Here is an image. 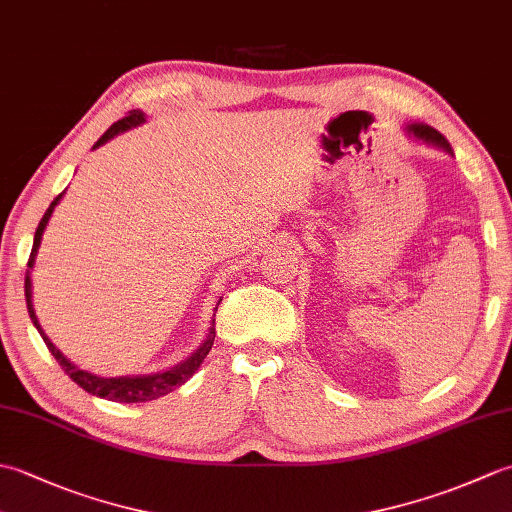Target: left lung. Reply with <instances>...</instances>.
Instances as JSON below:
<instances>
[{
	"instance_id": "8db88e82",
	"label": "left lung",
	"mask_w": 512,
	"mask_h": 512,
	"mask_svg": "<svg viewBox=\"0 0 512 512\" xmlns=\"http://www.w3.org/2000/svg\"><path fill=\"white\" fill-rule=\"evenodd\" d=\"M407 132L413 134L416 138H420V140H424V143H431V145H436V147H440L444 151H449V154H453L449 140L444 138L438 132V129H433L429 125H422V123H411V125H407Z\"/></svg>"
}]
</instances>
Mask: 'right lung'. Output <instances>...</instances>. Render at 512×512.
Segmentation results:
<instances>
[{
  "label": "right lung",
  "instance_id": "add662e5",
  "mask_svg": "<svg viewBox=\"0 0 512 512\" xmlns=\"http://www.w3.org/2000/svg\"><path fill=\"white\" fill-rule=\"evenodd\" d=\"M140 123H145V114L140 110H134L129 112L125 118H121V121L114 123L107 132L96 140V147H101L103 143H107V140L114 138L116 134L121 132H127V129H132ZM63 198V193H59L57 198L52 200V204L48 206V211L43 213L41 222L37 226V233H35V242H32V253H30V259H28V273H26V306H28V314L32 323H35V328L39 330L43 343L48 345L50 354L57 358V363L61 365V369L65 374H68L76 385L83 387L88 394L92 396H99V398H107V400H114V402H147V400H156L160 396L169 394V391H173L176 387L184 385L187 380L195 374V369H198L202 365V361L206 358V354L211 352L213 347V341H215V319H213V325L209 328V336L202 341V345L195 350L189 358H184V361L176 367H169L167 372H158V374H147V376H116V378H105V376H96V374H90V372H83V369L76 367L74 363H70L68 358H65L59 347H54V343L48 339L46 332L41 330V325L37 321V314H35V308H32V281H30V268L35 266V257H37V250H39V244H41V235L43 231H46V224L50 220V215L54 211V206L59 204V200ZM222 301V299H220Z\"/></svg>",
  "mask_w": 512,
  "mask_h": 512
}]
</instances>
